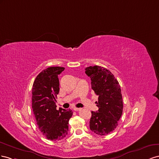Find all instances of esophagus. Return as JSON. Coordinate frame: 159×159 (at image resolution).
<instances>
[{
    "instance_id": "esophagus-1",
    "label": "esophagus",
    "mask_w": 159,
    "mask_h": 159,
    "mask_svg": "<svg viewBox=\"0 0 159 159\" xmlns=\"http://www.w3.org/2000/svg\"><path fill=\"white\" fill-rule=\"evenodd\" d=\"M81 109L80 108H73V110L74 111H80Z\"/></svg>"
}]
</instances>
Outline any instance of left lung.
Instances as JSON below:
<instances>
[{
  "mask_svg": "<svg viewBox=\"0 0 159 159\" xmlns=\"http://www.w3.org/2000/svg\"><path fill=\"white\" fill-rule=\"evenodd\" d=\"M91 80V88L98 96V110L92 111L90 129L99 135L111 133L118 126L122 114L123 104L119 82L112 72L105 68L94 66L85 69Z\"/></svg>",
  "mask_w": 159,
  "mask_h": 159,
  "instance_id": "left-lung-1",
  "label": "left lung"
}]
</instances>
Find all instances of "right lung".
<instances>
[{"instance_id":"right-lung-1","label":"right lung","mask_w":159,"mask_h":159,"mask_svg":"<svg viewBox=\"0 0 159 159\" xmlns=\"http://www.w3.org/2000/svg\"><path fill=\"white\" fill-rule=\"evenodd\" d=\"M64 70L60 66L43 70L36 77L32 89V107L39 129L45 137L53 141L67 135L72 115L70 109L57 110L56 98L60 89L58 75Z\"/></svg>"}]
</instances>
